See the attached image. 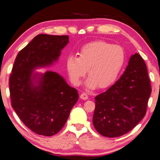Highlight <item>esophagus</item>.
Masks as SVG:
<instances>
[{
    "label": "esophagus",
    "mask_w": 160,
    "mask_h": 160,
    "mask_svg": "<svg viewBox=\"0 0 160 160\" xmlns=\"http://www.w3.org/2000/svg\"><path fill=\"white\" fill-rule=\"evenodd\" d=\"M80 98L82 99H83V100H86V99H88V95L86 93H85V92L82 93V94H80Z\"/></svg>",
    "instance_id": "esophagus-1"
}]
</instances>
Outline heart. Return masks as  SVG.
Listing matches in <instances>:
<instances>
[{"label":"heart","mask_w":160,"mask_h":160,"mask_svg":"<svg viewBox=\"0 0 160 160\" xmlns=\"http://www.w3.org/2000/svg\"><path fill=\"white\" fill-rule=\"evenodd\" d=\"M79 56H69L66 69L70 82L79 85L88 70L86 85L90 89L107 88L117 80L126 63V52L119 45L94 41L84 45Z\"/></svg>","instance_id":"obj_1"}]
</instances>
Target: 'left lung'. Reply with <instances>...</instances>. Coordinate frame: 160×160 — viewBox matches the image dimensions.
I'll return each mask as SVG.
<instances>
[{
	"instance_id": "8db88e82",
	"label": "left lung",
	"mask_w": 160,
	"mask_h": 160,
	"mask_svg": "<svg viewBox=\"0 0 160 160\" xmlns=\"http://www.w3.org/2000/svg\"><path fill=\"white\" fill-rule=\"evenodd\" d=\"M151 91L146 64L135 53L120 79L95 97L92 122L97 131L115 138L131 131L145 116Z\"/></svg>"
}]
</instances>
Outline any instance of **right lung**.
Masks as SVG:
<instances>
[{"instance_id":"right-lung-1","label":"right lung","mask_w":160,"mask_h":160,"mask_svg":"<svg viewBox=\"0 0 160 160\" xmlns=\"http://www.w3.org/2000/svg\"><path fill=\"white\" fill-rule=\"evenodd\" d=\"M68 42L67 35H37L18 53L13 65L9 80L12 107L37 134L51 136L60 131L78 102L76 89L57 72H34L57 61Z\"/></svg>"}]
</instances>
